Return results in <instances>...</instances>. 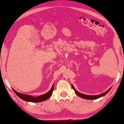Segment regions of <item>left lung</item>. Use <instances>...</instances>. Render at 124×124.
Returning a JSON list of instances; mask_svg holds the SVG:
<instances>
[{"mask_svg": "<svg viewBox=\"0 0 124 124\" xmlns=\"http://www.w3.org/2000/svg\"><path fill=\"white\" fill-rule=\"evenodd\" d=\"M72 88H73V89L74 90V91H75V92H76V94L77 95H78L79 97H80V98H81L85 99H89V100L96 99H98V98H99L101 97L104 96V95H105L107 94V93H108L109 91H110V90L111 89V88H112V87H111L109 90H108L107 91H106L105 92L102 93V94H99V95H88L83 94V93H79V92H78V91L76 90V89L74 88V87H73V85H72Z\"/></svg>", "mask_w": 124, "mask_h": 124, "instance_id": "1", "label": "left lung"}]
</instances>
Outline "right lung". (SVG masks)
I'll list each match as a JSON object with an SVG mask.
<instances>
[{
  "label": "right lung",
  "mask_w": 124,
  "mask_h": 124,
  "mask_svg": "<svg viewBox=\"0 0 124 124\" xmlns=\"http://www.w3.org/2000/svg\"><path fill=\"white\" fill-rule=\"evenodd\" d=\"M53 89H54V84H53L52 87L51 88L50 91H48L47 93H46L44 94L41 95L39 97H33L30 95H27V94H22V93H20L17 92V91H16L15 90L12 88L13 91L15 92L16 94L17 95V96L19 97L20 99L24 100L25 101L32 102H39L41 101H45V100H47L51 96V95H52Z\"/></svg>",
  "instance_id": "add662e5"
}]
</instances>
